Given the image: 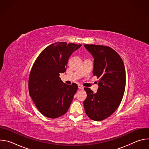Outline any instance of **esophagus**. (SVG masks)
<instances>
[{
    "label": "esophagus",
    "mask_w": 149,
    "mask_h": 149,
    "mask_svg": "<svg viewBox=\"0 0 149 149\" xmlns=\"http://www.w3.org/2000/svg\"><path fill=\"white\" fill-rule=\"evenodd\" d=\"M78 88H79V90H83V89H84V87L82 86L81 85H79V86H78Z\"/></svg>",
    "instance_id": "obj_1"
}]
</instances>
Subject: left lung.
I'll return each mask as SVG.
<instances>
[{"label":"left lung","instance_id":"1","mask_svg":"<svg viewBox=\"0 0 149 149\" xmlns=\"http://www.w3.org/2000/svg\"><path fill=\"white\" fill-rule=\"evenodd\" d=\"M93 56V75L99 78L96 93L84 88L87 98L85 111L91 120L100 121L110 117L118 107L125 87V71L120 56L111 48L98 45H84Z\"/></svg>","mask_w":149,"mask_h":149}]
</instances>
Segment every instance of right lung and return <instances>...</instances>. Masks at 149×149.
Segmentation results:
<instances>
[{"label":"right lung","instance_id":"add662e5","mask_svg":"<svg viewBox=\"0 0 149 149\" xmlns=\"http://www.w3.org/2000/svg\"><path fill=\"white\" fill-rule=\"evenodd\" d=\"M81 45L55 42L42 51L33 64L28 81L29 95L39 112L48 118L64 115L72 102L78 86L64 84L59 74L66 71L70 56Z\"/></svg>","mask_w":149,"mask_h":149}]
</instances>
